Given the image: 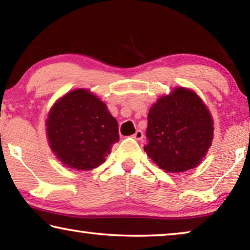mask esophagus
Wrapping results in <instances>:
<instances>
[{
    "mask_svg": "<svg viewBox=\"0 0 250 250\" xmlns=\"http://www.w3.org/2000/svg\"><path fill=\"white\" fill-rule=\"evenodd\" d=\"M132 137L135 138V139H137V140H143V138H144V132L141 131V130H137L136 133H135V135H133Z\"/></svg>",
    "mask_w": 250,
    "mask_h": 250,
    "instance_id": "34e87169",
    "label": "esophagus"
}]
</instances>
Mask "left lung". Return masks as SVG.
<instances>
[{
  "label": "left lung",
  "mask_w": 250,
  "mask_h": 250,
  "mask_svg": "<svg viewBox=\"0 0 250 250\" xmlns=\"http://www.w3.org/2000/svg\"><path fill=\"white\" fill-rule=\"evenodd\" d=\"M213 119L193 89L175 87L149 109L148 157L166 173H184L202 163L213 140Z\"/></svg>",
  "instance_id": "obj_1"
}]
</instances>
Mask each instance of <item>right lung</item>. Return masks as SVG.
Segmentation results:
<instances>
[{"mask_svg": "<svg viewBox=\"0 0 250 250\" xmlns=\"http://www.w3.org/2000/svg\"><path fill=\"white\" fill-rule=\"evenodd\" d=\"M46 126L56 158L76 170L101 165L119 141L117 120L87 88L73 89L58 99L48 112Z\"/></svg>", "mask_w": 250, "mask_h": 250, "instance_id": "right-lung-1", "label": "right lung"}]
</instances>
